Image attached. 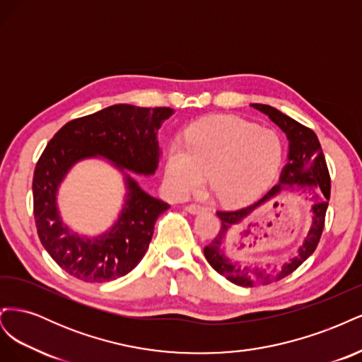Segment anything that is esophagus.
<instances>
[{"mask_svg":"<svg viewBox=\"0 0 362 362\" xmlns=\"http://www.w3.org/2000/svg\"><path fill=\"white\" fill-rule=\"evenodd\" d=\"M185 210H187L190 214H198V213L205 211L206 208H205L204 205H199V204H192V205H187V206H185Z\"/></svg>","mask_w":362,"mask_h":362,"instance_id":"1","label":"esophagus"}]
</instances>
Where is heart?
<instances>
[{
    "instance_id": "heart-1",
    "label": "heart",
    "mask_w": 362,
    "mask_h": 362,
    "mask_svg": "<svg viewBox=\"0 0 362 362\" xmlns=\"http://www.w3.org/2000/svg\"><path fill=\"white\" fill-rule=\"evenodd\" d=\"M282 158L275 131L234 116H211L192 124L182 141L168 149V189L184 198L202 184L225 204H240L257 196L276 173Z\"/></svg>"
}]
</instances>
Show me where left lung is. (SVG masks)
Segmentation results:
<instances>
[{"mask_svg":"<svg viewBox=\"0 0 362 362\" xmlns=\"http://www.w3.org/2000/svg\"><path fill=\"white\" fill-rule=\"evenodd\" d=\"M252 107L269 116L272 122H275L286 133L288 139V156L286 166L281 172L279 182L273 185L259 201L245 208H238V210L217 211V216L222 222L221 229L213 238V242L204 247V255L210 262V266L218 275L240 287L267 286V284L276 282L288 276L303 261L308 259L320 242L327 202H329L331 196L329 170L326 166L320 141L314 131L270 105L252 104ZM288 189L299 191L312 204L313 222L303 245L278 265L249 267L247 263L243 265V263L229 262L224 257V242L227 234L241 226L259 204Z\"/></svg>","mask_w":362,"mask_h":362,"instance_id":"8db88e82","label":"left lung"}]
</instances>
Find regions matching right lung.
<instances>
[{"instance_id": "obj_1", "label": "right lung", "mask_w": 362, "mask_h": 362, "mask_svg": "<svg viewBox=\"0 0 362 362\" xmlns=\"http://www.w3.org/2000/svg\"><path fill=\"white\" fill-rule=\"evenodd\" d=\"M173 113L169 107L110 105L63 125L42 152L33 177L37 234L51 258L71 276L108 282L127 275L145 257L157 218L169 204L146 193L127 170L156 173L161 154L158 129ZM95 156L112 160L124 173L127 194L115 225L90 239L62 223L57 193L76 162Z\"/></svg>"}]
</instances>
